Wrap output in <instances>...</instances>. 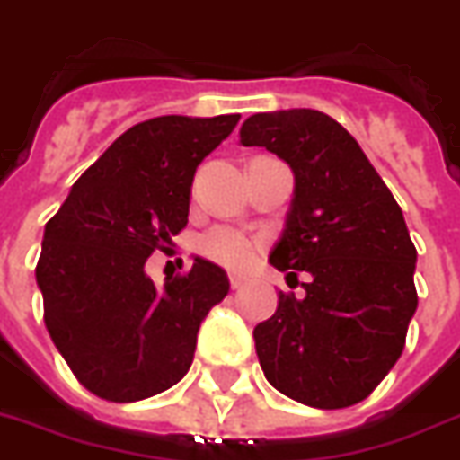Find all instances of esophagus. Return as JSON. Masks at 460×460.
<instances>
[{
  "mask_svg": "<svg viewBox=\"0 0 460 460\" xmlns=\"http://www.w3.org/2000/svg\"><path fill=\"white\" fill-rule=\"evenodd\" d=\"M244 283H247L244 276H230V286H233V288H243Z\"/></svg>",
  "mask_w": 460,
  "mask_h": 460,
  "instance_id": "34e87169",
  "label": "esophagus"
}]
</instances>
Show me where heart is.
Returning a JSON list of instances; mask_svg holds the SVG:
<instances>
[{
    "label": "heart",
    "mask_w": 460,
    "mask_h": 460,
    "mask_svg": "<svg viewBox=\"0 0 460 460\" xmlns=\"http://www.w3.org/2000/svg\"><path fill=\"white\" fill-rule=\"evenodd\" d=\"M196 247L203 257L216 261L220 267L230 269V271H244L257 259L261 243L237 227L217 226L210 227L208 233H203Z\"/></svg>",
    "instance_id": "b5f03b06"
}]
</instances>
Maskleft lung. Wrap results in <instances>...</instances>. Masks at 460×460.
I'll return each mask as SVG.
<instances>
[{"label":"left lung","instance_id":"obj_1","mask_svg":"<svg viewBox=\"0 0 460 460\" xmlns=\"http://www.w3.org/2000/svg\"><path fill=\"white\" fill-rule=\"evenodd\" d=\"M240 143L291 167L293 201L269 261L286 279L310 276L303 298L279 291L274 315L254 327L261 371L303 405H357L395 366L417 310V250L402 210L327 113H254Z\"/></svg>","mask_w":460,"mask_h":460}]
</instances>
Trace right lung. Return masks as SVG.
Returning <instances> with one entry per match:
<instances>
[{
  "label": "right lung",
  "mask_w": 460,
  "mask_h": 460,
  "mask_svg": "<svg viewBox=\"0 0 460 460\" xmlns=\"http://www.w3.org/2000/svg\"><path fill=\"white\" fill-rule=\"evenodd\" d=\"M237 120L160 116L128 128L48 220L36 267L46 327L99 398L136 402L181 381L203 317L230 291L208 259L193 257L164 286L145 261L186 227L196 167Z\"/></svg>",
  "instance_id": "obj_1"
}]
</instances>
